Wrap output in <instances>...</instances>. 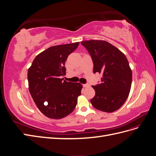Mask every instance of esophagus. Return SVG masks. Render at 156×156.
Masks as SVG:
<instances>
[{"mask_svg": "<svg viewBox=\"0 0 156 156\" xmlns=\"http://www.w3.org/2000/svg\"><path fill=\"white\" fill-rule=\"evenodd\" d=\"M89 87V84H83V87L84 88H87V87Z\"/></svg>", "mask_w": 156, "mask_h": 156, "instance_id": "esophagus-1", "label": "esophagus"}]
</instances>
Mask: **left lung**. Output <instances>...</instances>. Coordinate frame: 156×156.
Instances as JSON below:
<instances>
[{
  "label": "left lung",
  "mask_w": 156,
  "mask_h": 156,
  "mask_svg": "<svg viewBox=\"0 0 156 156\" xmlns=\"http://www.w3.org/2000/svg\"><path fill=\"white\" fill-rule=\"evenodd\" d=\"M81 44L90 55L94 73L102 74L101 82L92 86L96 92L90 102L97 109L112 112L120 108L128 98L132 72L126 55L104 40H87Z\"/></svg>",
  "instance_id": "8db88e82"
}]
</instances>
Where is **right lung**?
Listing matches in <instances>:
<instances>
[{
  "mask_svg": "<svg viewBox=\"0 0 156 156\" xmlns=\"http://www.w3.org/2000/svg\"><path fill=\"white\" fill-rule=\"evenodd\" d=\"M79 42L51 47L37 55L28 69L29 89L37 107L47 117L61 119L72 113L83 85L67 82L65 62Z\"/></svg>",
  "mask_w": 156,
  "mask_h": 156,
  "instance_id": "right-lung-1",
  "label": "right lung"
}]
</instances>
